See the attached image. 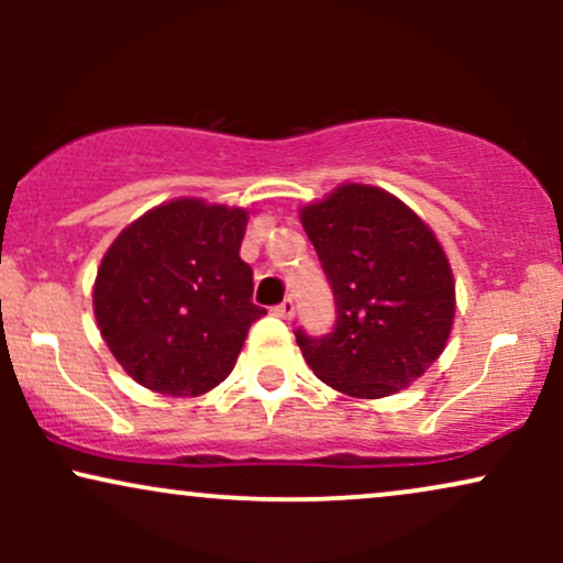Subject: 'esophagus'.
<instances>
[{"instance_id": "obj_1", "label": "esophagus", "mask_w": 563, "mask_h": 563, "mask_svg": "<svg viewBox=\"0 0 563 563\" xmlns=\"http://www.w3.org/2000/svg\"><path fill=\"white\" fill-rule=\"evenodd\" d=\"M273 312L277 314V318H283V320H290V318H294V312H296V303L290 301V299H286V301H280V303H277V307H273Z\"/></svg>"}]
</instances>
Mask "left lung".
I'll return each instance as SVG.
<instances>
[{
    "label": "left lung",
    "mask_w": 563,
    "mask_h": 563,
    "mask_svg": "<svg viewBox=\"0 0 563 563\" xmlns=\"http://www.w3.org/2000/svg\"><path fill=\"white\" fill-rule=\"evenodd\" d=\"M335 299L328 335L296 333L314 376L349 397L378 399L421 378L455 318L442 245L412 209L371 185H341L301 209Z\"/></svg>",
    "instance_id": "left-lung-1"
}]
</instances>
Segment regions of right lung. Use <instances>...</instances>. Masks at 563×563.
<instances>
[{
  "label": "right lung",
  "instance_id": "obj_1",
  "mask_svg": "<svg viewBox=\"0 0 563 563\" xmlns=\"http://www.w3.org/2000/svg\"><path fill=\"white\" fill-rule=\"evenodd\" d=\"M249 211L177 198L115 238L95 280V318L145 389L198 397L230 376L251 322L254 273L241 260Z\"/></svg>",
  "mask_w": 563,
  "mask_h": 563
}]
</instances>
